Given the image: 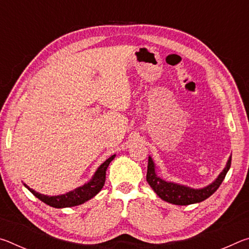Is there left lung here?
Listing matches in <instances>:
<instances>
[{
    "instance_id": "left-lung-1",
    "label": "left lung",
    "mask_w": 249,
    "mask_h": 249,
    "mask_svg": "<svg viewBox=\"0 0 249 249\" xmlns=\"http://www.w3.org/2000/svg\"><path fill=\"white\" fill-rule=\"evenodd\" d=\"M231 157H230L224 170L221 172L216 180L203 189H192L185 187V185H181L175 182H167V181L162 180L156 174L155 163L150 157H148V167H147L146 179L147 182L153 188V190L163 201L169 202V203L176 205H189L193 203H199V202L208 199L209 196H212L217 190L218 187L223 182V180H224L227 171L231 168Z\"/></svg>"
}]
</instances>
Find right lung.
Here are the masks:
<instances>
[{
  "instance_id": "right-lung-1",
  "label": "right lung",
  "mask_w": 249,
  "mask_h": 249,
  "mask_svg": "<svg viewBox=\"0 0 249 249\" xmlns=\"http://www.w3.org/2000/svg\"><path fill=\"white\" fill-rule=\"evenodd\" d=\"M115 158V155H113L108 159L105 160V161L101 165L98 170L95 171L94 176L92 177V179L89 182L86 183L82 187H79L74 190L70 191L68 193H65V195L61 196H48L45 195H40V193L34 191L24 183L25 187H26L29 191H31L34 196L38 197L40 201H43L44 203L48 204L53 208L61 209V208H70V206H75L80 205L90 200L94 196L98 195L101 191V189L103 188L104 182H105V175H107V169L109 165V162L112 161L113 159Z\"/></svg>"
}]
</instances>
